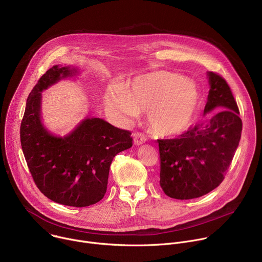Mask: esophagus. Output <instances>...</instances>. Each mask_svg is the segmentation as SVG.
<instances>
[{"label": "esophagus", "mask_w": 262, "mask_h": 262, "mask_svg": "<svg viewBox=\"0 0 262 262\" xmlns=\"http://www.w3.org/2000/svg\"><path fill=\"white\" fill-rule=\"evenodd\" d=\"M133 141H134L135 144L139 145V144H142L145 141V137L142 133L136 132V133H133Z\"/></svg>", "instance_id": "1"}]
</instances>
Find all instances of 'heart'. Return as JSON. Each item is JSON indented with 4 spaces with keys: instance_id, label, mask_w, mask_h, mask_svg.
I'll return each mask as SVG.
<instances>
[{
    "instance_id": "1",
    "label": "heart",
    "mask_w": 262,
    "mask_h": 262,
    "mask_svg": "<svg viewBox=\"0 0 262 262\" xmlns=\"http://www.w3.org/2000/svg\"><path fill=\"white\" fill-rule=\"evenodd\" d=\"M107 111L129 120L136 114H147V123L157 136L177 137L197 121L201 98L184 77L158 71L137 76L124 90L112 89L105 97Z\"/></svg>"
}]
</instances>
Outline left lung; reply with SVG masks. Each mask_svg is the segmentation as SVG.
I'll return each mask as SVG.
<instances>
[{
	"label": "left lung",
	"instance_id": "1",
	"mask_svg": "<svg viewBox=\"0 0 262 262\" xmlns=\"http://www.w3.org/2000/svg\"><path fill=\"white\" fill-rule=\"evenodd\" d=\"M210 92L204 114L216 113L178 138L158 139L160 186L176 199H192L216 189L224 180L242 135L243 123L226 80L207 72Z\"/></svg>",
	"mask_w": 262,
	"mask_h": 262
}]
</instances>
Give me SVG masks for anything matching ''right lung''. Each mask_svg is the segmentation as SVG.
<instances>
[{
  "mask_svg": "<svg viewBox=\"0 0 262 262\" xmlns=\"http://www.w3.org/2000/svg\"><path fill=\"white\" fill-rule=\"evenodd\" d=\"M69 67H51L31 91L20 124L25 158L38 189L50 200L83 207L106 193L115 156L132 146L131 132L99 118L83 120L65 137L50 134L40 119L41 92L74 75Z\"/></svg>",
  "mask_w": 262,
  "mask_h": 262,
  "instance_id": "obj_1",
  "label": "right lung"
}]
</instances>
